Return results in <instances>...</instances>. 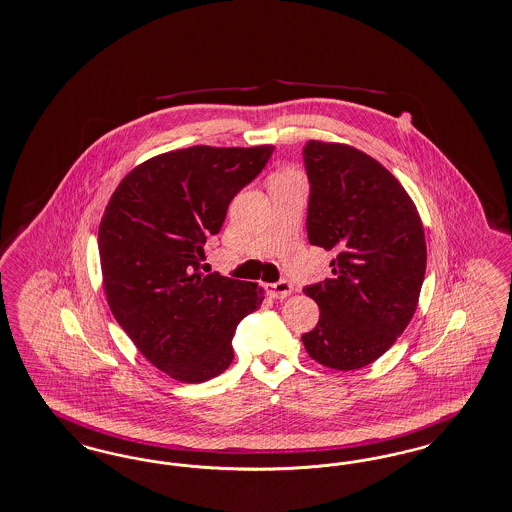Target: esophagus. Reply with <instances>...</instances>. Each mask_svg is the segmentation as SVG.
I'll use <instances>...</instances> for the list:
<instances>
[{"mask_svg":"<svg viewBox=\"0 0 512 512\" xmlns=\"http://www.w3.org/2000/svg\"><path fill=\"white\" fill-rule=\"evenodd\" d=\"M265 289L272 299H286L287 295H291L293 286L287 280H280L276 284H266Z\"/></svg>","mask_w":512,"mask_h":512,"instance_id":"34e87169","label":"esophagus"}]
</instances>
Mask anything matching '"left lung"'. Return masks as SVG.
<instances>
[{
  "label": "left lung",
  "mask_w": 512,
  "mask_h": 512,
  "mask_svg": "<svg viewBox=\"0 0 512 512\" xmlns=\"http://www.w3.org/2000/svg\"><path fill=\"white\" fill-rule=\"evenodd\" d=\"M307 232L335 251L333 278L303 291L320 307L308 356L331 369L364 368L389 350L415 314L427 268L417 207L387 167L341 143L308 141Z\"/></svg>",
  "instance_id": "left-lung-1"
}]
</instances>
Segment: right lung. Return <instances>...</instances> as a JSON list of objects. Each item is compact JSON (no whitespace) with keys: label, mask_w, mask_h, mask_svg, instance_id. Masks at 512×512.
Instances as JSON below:
<instances>
[{"label":"right lung","mask_w":512,"mask_h":512,"mask_svg":"<svg viewBox=\"0 0 512 512\" xmlns=\"http://www.w3.org/2000/svg\"><path fill=\"white\" fill-rule=\"evenodd\" d=\"M272 152V144L165 152L127 173L104 209L108 307L144 358L173 379L204 383L223 373L236 326L265 299L253 282L202 274L200 257Z\"/></svg>","instance_id":"add662e5"}]
</instances>
